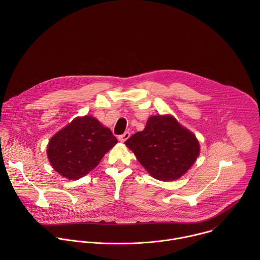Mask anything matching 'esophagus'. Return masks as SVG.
<instances>
[{
  "label": "esophagus",
  "mask_w": 260,
  "mask_h": 260,
  "mask_svg": "<svg viewBox=\"0 0 260 260\" xmlns=\"http://www.w3.org/2000/svg\"><path fill=\"white\" fill-rule=\"evenodd\" d=\"M129 137H131V133L125 132L123 135H120V136L118 137V140H119L120 142H125Z\"/></svg>",
  "instance_id": "34e87169"
}]
</instances>
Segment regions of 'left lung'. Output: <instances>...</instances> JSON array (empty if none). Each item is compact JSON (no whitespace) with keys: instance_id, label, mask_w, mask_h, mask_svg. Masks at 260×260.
Wrapping results in <instances>:
<instances>
[{"instance_id":"8db88e82","label":"left lung","mask_w":260,"mask_h":260,"mask_svg":"<svg viewBox=\"0 0 260 260\" xmlns=\"http://www.w3.org/2000/svg\"><path fill=\"white\" fill-rule=\"evenodd\" d=\"M124 144L153 178L173 181L186 173L200 154L196 135L172 115L150 116L145 128Z\"/></svg>"}]
</instances>
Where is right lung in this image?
<instances>
[{
	"label": "right lung",
	"mask_w": 260,
	"mask_h": 260,
	"mask_svg": "<svg viewBox=\"0 0 260 260\" xmlns=\"http://www.w3.org/2000/svg\"><path fill=\"white\" fill-rule=\"evenodd\" d=\"M116 143L110 128L86 115L75 118L50 139L47 156L59 175L77 180L93 170Z\"/></svg>",
	"instance_id": "1"
}]
</instances>
